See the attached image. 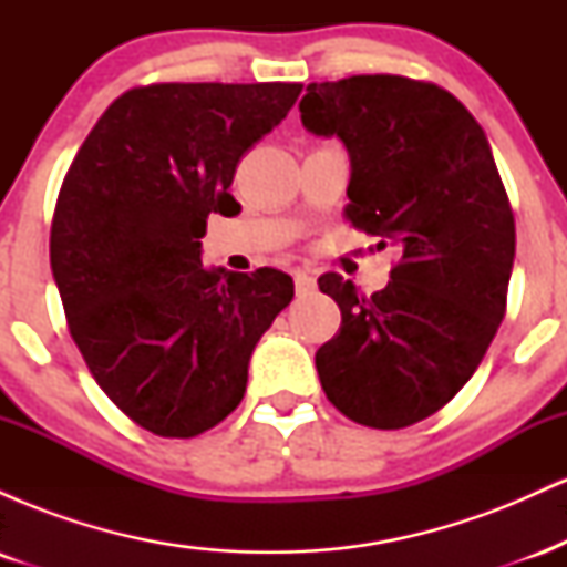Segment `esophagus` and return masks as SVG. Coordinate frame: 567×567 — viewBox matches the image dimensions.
I'll use <instances>...</instances> for the list:
<instances>
[{
    "label": "esophagus",
    "mask_w": 567,
    "mask_h": 567,
    "mask_svg": "<svg viewBox=\"0 0 567 567\" xmlns=\"http://www.w3.org/2000/svg\"><path fill=\"white\" fill-rule=\"evenodd\" d=\"M292 279H296V292H298V296H306V292H311V290L317 288V279L311 277L306 269L292 271Z\"/></svg>",
    "instance_id": "esophagus-1"
}]
</instances>
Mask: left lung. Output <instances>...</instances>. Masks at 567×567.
<instances>
[{
  "mask_svg": "<svg viewBox=\"0 0 567 567\" xmlns=\"http://www.w3.org/2000/svg\"><path fill=\"white\" fill-rule=\"evenodd\" d=\"M298 109L309 133L347 146L349 224L402 250L373 296L317 279L341 309L315 357L320 383L357 424H419L472 379L504 320L514 216L491 143L458 97L396 74L311 82Z\"/></svg>",
  "mask_w": 567,
  "mask_h": 567,
  "instance_id": "1",
  "label": "left lung"
}]
</instances>
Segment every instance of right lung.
Wrapping results in <instances>:
<instances>
[{"mask_svg": "<svg viewBox=\"0 0 567 567\" xmlns=\"http://www.w3.org/2000/svg\"><path fill=\"white\" fill-rule=\"evenodd\" d=\"M303 84L162 82L122 93L76 152L50 229L69 333L97 386L159 437L243 402L256 343L292 301L285 271L202 266L207 216H237L239 159Z\"/></svg>", "mask_w": 567, "mask_h": 567, "instance_id": "right-lung-1", "label": "right lung"}]
</instances>
